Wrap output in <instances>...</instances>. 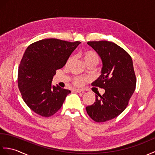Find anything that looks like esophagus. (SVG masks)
I'll use <instances>...</instances> for the list:
<instances>
[{"instance_id":"esophagus-1","label":"esophagus","mask_w":155,"mask_h":155,"mask_svg":"<svg viewBox=\"0 0 155 155\" xmlns=\"http://www.w3.org/2000/svg\"><path fill=\"white\" fill-rule=\"evenodd\" d=\"M74 91V92H75V93H81V92H82V90H81V89H74L73 90Z\"/></svg>"}]
</instances>
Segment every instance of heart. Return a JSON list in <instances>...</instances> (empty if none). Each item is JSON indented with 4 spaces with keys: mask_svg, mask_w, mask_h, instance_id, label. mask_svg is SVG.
<instances>
[{
    "mask_svg": "<svg viewBox=\"0 0 155 155\" xmlns=\"http://www.w3.org/2000/svg\"><path fill=\"white\" fill-rule=\"evenodd\" d=\"M82 57L83 58V60L85 62V64L89 63V62H94V63L97 64L98 62H99V57L98 55L96 53V52L92 51H84L82 54ZM71 57L68 58L67 61V63H69L71 61ZM84 81V78L82 77H74L72 80V83H73L75 86L77 87H81L83 85V82Z\"/></svg>",
    "mask_w": 155,
    "mask_h": 155,
    "instance_id": "1",
    "label": "heart"
}]
</instances>
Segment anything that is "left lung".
<instances>
[{
  "instance_id": "1",
  "label": "left lung",
  "mask_w": 155,
  "mask_h": 155,
  "mask_svg": "<svg viewBox=\"0 0 155 155\" xmlns=\"http://www.w3.org/2000/svg\"><path fill=\"white\" fill-rule=\"evenodd\" d=\"M87 44L96 51L103 62L101 74L92 83L104 88L103 95L86 107L89 117L97 123L113 119L127 108L136 87L133 60L128 52L114 42L100 41Z\"/></svg>"
}]
</instances>
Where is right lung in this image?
I'll list each match as a JSON object with an SVG mask.
<instances>
[{
    "mask_svg": "<svg viewBox=\"0 0 155 155\" xmlns=\"http://www.w3.org/2000/svg\"><path fill=\"white\" fill-rule=\"evenodd\" d=\"M81 43L48 38L26 49L18 67V87L25 103L35 113L48 117L61 108L71 91L52 86V78Z\"/></svg>",
    "mask_w": 155,
    "mask_h": 155,
    "instance_id": "add662e5",
    "label": "right lung"
}]
</instances>
